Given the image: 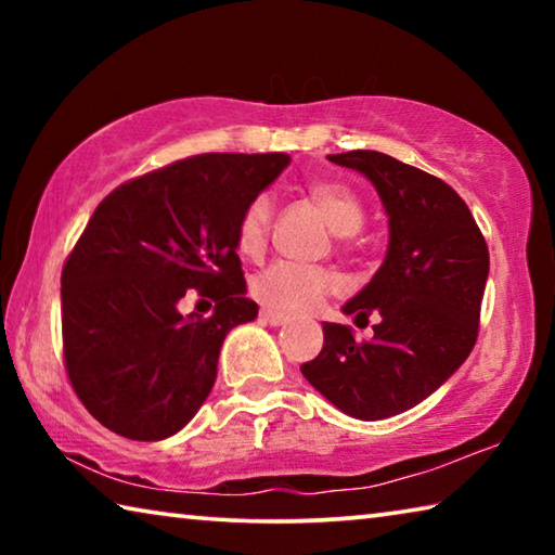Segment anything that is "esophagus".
<instances>
[{
    "label": "esophagus",
    "mask_w": 555,
    "mask_h": 555,
    "mask_svg": "<svg viewBox=\"0 0 555 555\" xmlns=\"http://www.w3.org/2000/svg\"><path fill=\"white\" fill-rule=\"evenodd\" d=\"M259 315H261V321L269 323V325H274V327H279V325H286V323L291 321L288 315L279 313V311H269V308H264V311H261Z\"/></svg>",
    "instance_id": "34e87169"
}]
</instances>
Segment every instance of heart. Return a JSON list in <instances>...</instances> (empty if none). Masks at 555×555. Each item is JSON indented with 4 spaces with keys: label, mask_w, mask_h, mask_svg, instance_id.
Returning a JSON list of instances; mask_svg holds the SVG:
<instances>
[{
    "label": "heart",
    "mask_w": 555,
    "mask_h": 555,
    "mask_svg": "<svg viewBox=\"0 0 555 555\" xmlns=\"http://www.w3.org/2000/svg\"><path fill=\"white\" fill-rule=\"evenodd\" d=\"M306 193L335 234L347 237V234H354L362 228V203L347 185L335 181H313L308 183ZM271 215H274V201L269 193H259L247 203L237 222V247L242 255L259 257L264 251ZM337 288H340V279L333 271L291 264V261H276V264L259 271L251 281V291L261 304L286 313L311 311Z\"/></svg>",
    "instance_id": "1"
}]
</instances>
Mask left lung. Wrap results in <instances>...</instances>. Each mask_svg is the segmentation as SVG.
Segmentation results:
<instances>
[{
    "instance_id": "left-lung-1",
    "label": "left lung",
    "mask_w": 555,
    "mask_h": 555,
    "mask_svg": "<svg viewBox=\"0 0 555 555\" xmlns=\"http://www.w3.org/2000/svg\"><path fill=\"white\" fill-rule=\"evenodd\" d=\"M367 176L389 215V247L372 281L343 306L372 340L323 323V350L300 364L323 397L362 421L409 411L430 397L477 340L490 251L465 201L440 178L379 152L331 154Z\"/></svg>"
}]
</instances>
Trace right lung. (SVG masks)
<instances>
[{
  "mask_svg": "<svg viewBox=\"0 0 555 555\" xmlns=\"http://www.w3.org/2000/svg\"><path fill=\"white\" fill-rule=\"evenodd\" d=\"M288 154H201L115 188L65 259L63 360L78 399L131 440H164L203 406L234 325L257 318L237 257L247 203ZM216 300L210 319L177 304Z\"/></svg>",
  "mask_w": 555,
  "mask_h": 555,
  "instance_id": "obj_1",
  "label": "right lung"
}]
</instances>
